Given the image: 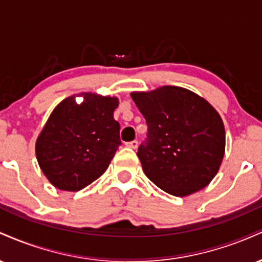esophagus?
Returning <instances> with one entry per match:
<instances>
[{"mask_svg":"<svg viewBox=\"0 0 262 262\" xmlns=\"http://www.w3.org/2000/svg\"><path fill=\"white\" fill-rule=\"evenodd\" d=\"M127 146H128V148H132V149H137L138 148V141L137 140L129 141V143H127Z\"/></svg>","mask_w":262,"mask_h":262,"instance_id":"esophagus-1","label":"esophagus"}]
</instances>
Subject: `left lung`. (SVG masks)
Here are the masks:
<instances>
[{
	"label": "left lung",
	"mask_w": 262,
	"mask_h": 262,
	"mask_svg": "<svg viewBox=\"0 0 262 262\" xmlns=\"http://www.w3.org/2000/svg\"><path fill=\"white\" fill-rule=\"evenodd\" d=\"M130 96L148 124V143L137 154L146 177L176 197L207 187L225 152V129L215 108L179 86Z\"/></svg>",
	"instance_id": "obj_1"
}]
</instances>
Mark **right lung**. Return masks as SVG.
I'll list each match as a JSON object with an SVG mask.
<instances>
[{"label": "right lung", "instance_id": "1", "mask_svg": "<svg viewBox=\"0 0 262 262\" xmlns=\"http://www.w3.org/2000/svg\"><path fill=\"white\" fill-rule=\"evenodd\" d=\"M118 106L116 96L80 92L54 108L35 141L39 167L54 187L76 192L103 175L121 145Z\"/></svg>", "mask_w": 262, "mask_h": 262}]
</instances>
